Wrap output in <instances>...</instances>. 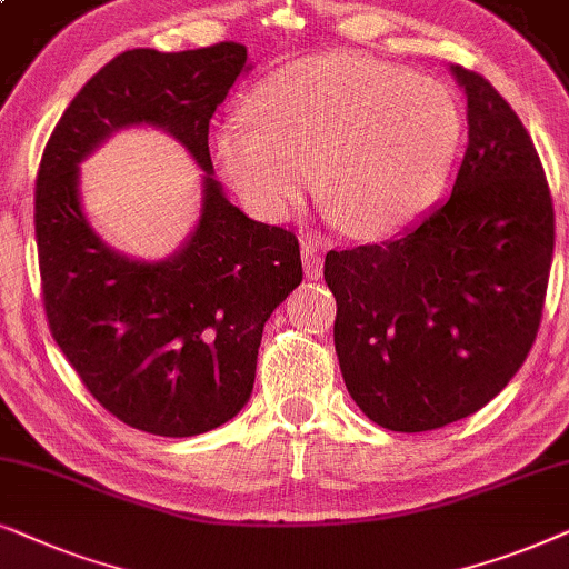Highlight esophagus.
Here are the masks:
<instances>
[{
	"label": "esophagus",
	"instance_id": "obj_1",
	"mask_svg": "<svg viewBox=\"0 0 569 569\" xmlns=\"http://www.w3.org/2000/svg\"><path fill=\"white\" fill-rule=\"evenodd\" d=\"M301 260H305V272L309 280H317L322 276V254L315 244L301 247Z\"/></svg>",
	"mask_w": 569,
	"mask_h": 569
}]
</instances>
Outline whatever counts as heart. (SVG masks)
<instances>
[{
  "label": "heart",
  "instance_id": "obj_1",
  "mask_svg": "<svg viewBox=\"0 0 569 569\" xmlns=\"http://www.w3.org/2000/svg\"><path fill=\"white\" fill-rule=\"evenodd\" d=\"M460 130L442 82L367 54H320L280 67L247 113L213 132L216 171L262 221L297 213L317 169L320 192L356 233L398 229L431 206Z\"/></svg>",
  "mask_w": 569,
  "mask_h": 569
}]
</instances>
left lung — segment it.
Here are the masks:
<instances>
[{
	"instance_id": "left-lung-1",
	"label": "left lung",
	"mask_w": 569,
	"mask_h": 569,
	"mask_svg": "<svg viewBox=\"0 0 569 569\" xmlns=\"http://www.w3.org/2000/svg\"><path fill=\"white\" fill-rule=\"evenodd\" d=\"M468 148L452 194L382 244L330 249L336 353L356 406L390 431H429L489 403L531 351L555 254V206L518 113L452 67Z\"/></svg>"
}]
</instances>
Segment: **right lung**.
I'll list each match as a JSON object with an SVG mask.
<instances>
[{
  "label": "right lung",
  "instance_id": "add662e5",
  "mask_svg": "<svg viewBox=\"0 0 569 569\" xmlns=\"http://www.w3.org/2000/svg\"><path fill=\"white\" fill-rule=\"evenodd\" d=\"M247 47L163 54L132 49L90 78L43 148L36 244L49 330L90 396L127 427L194 437L233 419L252 396L262 328L301 283L297 233L257 223L213 179L208 130ZM163 126L207 178L201 223L163 263L111 253L79 210L77 163L111 131Z\"/></svg>",
  "mask_w": 569,
  "mask_h": 569
}]
</instances>
